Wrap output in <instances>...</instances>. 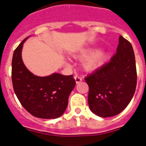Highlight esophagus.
I'll return each instance as SVG.
<instances>
[{"instance_id":"34e87169","label":"esophagus","mask_w":146,"mask_h":146,"mask_svg":"<svg viewBox=\"0 0 146 146\" xmlns=\"http://www.w3.org/2000/svg\"><path fill=\"white\" fill-rule=\"evenodd\" d=\"M74 78L75 80V82H76V84H79L82 81V78L81 77L78 76V75H75Z\"/></svg>"}]
</instances>
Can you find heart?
Segmentation results:
<instances>
[{
	"instance_id": "1",
	"label": "heart",
	"mask_w": 146,
	"mask_h": 146,
	"mask_svg": "<svg viewBox=\"0 0 146 146\" xmlns=\"http://www.w3.org/2000/svg\"><path fill=\"white\" fill-rule=\"evenodd\" d=\"M78 59L85 58L83 62V67L87 71H93L103 64L105 59V52L98 50L94 52L93 49H85L74 56Z\"/></svg>"
}]
</instances>
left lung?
Listing matches in <instances>:
<instances>
[{
  "mask_svg": "<svg viewBox=\"0 0 146 146\" xmlns=\"http://www.w3.org/2000/svg\"><path fill=\"white\" fill-rule=\"evenodd\" d=\"M84 79L93 113L108 117L121 113L131 101L137 86L135 57L130 42L120 36L117 53L110 61Z\"/></svg>",
  "mask_w": 146,
  "mask_h": 146,
  "instance_id": "8db88e82",
  "label": "left lung"
}]
</instances>
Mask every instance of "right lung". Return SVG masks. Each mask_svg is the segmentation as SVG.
<instances>
[{"instance_id":"obj_1","label":"right lung","mask_w":146,"mask_h":146,"mask_svg":"<svg viewBox=\"0 0 146 146\" xmlns=\"http://www.w3.org/2000/svg\"><path fill=\"white\" fill-rule=\"evenodd\" d=\"M27 38L15 49L11 64V80L15 94L27 111L41 119H56L64 113L70 93L75 86L73 75L60 73L46 77L34 75L22 59V48Z\"/></svg>"}]
</instances>
